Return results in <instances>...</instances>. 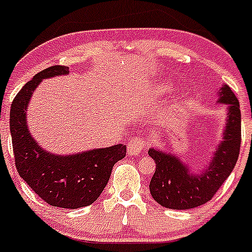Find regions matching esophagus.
Returning a JSON list of instances; mask_svg holds the SVG:
<instances>
[{
  "label": "esophagus",
  "mask_w": 252,
  "mask_h": 252,
  "mask_svg": "<svg viewBox=\"0 0 252 252\" xmlns=\"http://www.w3.org/2000/svg\"><path fill=\"white\" fill-rule=\"evenodd\" d=\"M147 142L144 138H141V136H134V138L128 142V154L131 155V156H135V155L144 151Z\"/></svg>",
  "instance_id": "34e87169"
}]
</instances>
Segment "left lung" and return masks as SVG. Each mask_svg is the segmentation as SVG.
Returning <instances> with one entry per match:
<instances>
[{"mask_svg":"<svg viewBox=\"0 0 252 252\" xmlns=\"http://www.w3.org/2000/svg\"><path fill=\"white\" fill-rule=\"evenodd\" d=\"M220 102L227 103L229 108L228 124L223 141L204 173L191 174L177 157L158 150H149L150 157L156 163V171L150 182V192L163 207L189 210L206 204L234 169L241 144L240 107L238 97L227 85L222 88Z\"/></svg>","mask_w":252,"mask_h":252,"instance_id":"1","label":"left lung"}]
</instances>
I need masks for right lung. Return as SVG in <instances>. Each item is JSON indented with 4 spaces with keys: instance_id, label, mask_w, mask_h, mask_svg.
Masks as SVG:
<instances>
[{
    "instance_id": "1",
    "label": "right lung",
    "mask_w": 252,
    "mask_h": 252,
    "mask_svg": "<svg viewBox=\"0 0 252 252\" xmlns=\"http://www.w3.org/2000/svg\"><path fill=\"white\" fill-rule=\"evenodd\" d=\"M68 70L67 65H52L28 81L12 102L9 128L20 177L48 205L73 210L98 199L114 163L126 157V146L119 144L73 156H56L44 151L30 136L25 111L32 91L42 79L68 74Z\"/></svg>"
}]
</instances>
